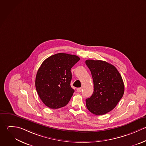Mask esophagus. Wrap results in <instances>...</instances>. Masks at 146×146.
<instances>
[{
	"instance_id": "1",
	"label": "esophagus",
	"mask_w": 146,
	"mask_h": 146,
	"mask_svg": "<svg viewBox=\"0 0 146 146\" xmlns=\"http://www.w3.org/2000/svg\"><path fill=\"white\" fill-rule=\"evenodd\" d=\"M81 91H82V88H77V92L80 93Z\"/></svg>"
}]
</instances>
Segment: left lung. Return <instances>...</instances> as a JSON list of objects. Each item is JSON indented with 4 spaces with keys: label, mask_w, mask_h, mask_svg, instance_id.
Masks as SVG:
<instances>
[{
    "label": "left lung",
    "mask_w": 146,
    "mask_h": 146,
    "mask_svg": "<svg viewBox=\"0 0 146 146\" xmlns=\"http://www.w3.org/2000/svg\"><path fill=\"white\" fill-rule=\"evenodd\" d=\"M94 84L92 96L86 100V107L93 114L104 115L115 108L123 96L125 86L117 68L106 61L87 60Z\"/></svg>",
    "instance_id": "1"
}]
</instances>
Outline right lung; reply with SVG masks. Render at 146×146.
I'll return each mask as SVG.
<instances>
[{
  "instance_id": "add662e5",
  "label": "right lung",
  "mask_w": 146,
  "mask_h": 146,
  "mask_svg": "<svg viewBox=\"0 0 146 146\" xmlns=\"http://www.w3.org/2000/svg\"><path fill=\"white\" fill-rule=\"evenodd\" d=\"M80 60L77 56L59 53L41 64L37 70L35 86L42 102L50 109L66 106L74 90L71 88V68Z\"/></svg>"
}]
</instances>
